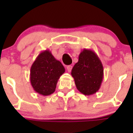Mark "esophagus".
<instances>
[{"mask_svg":"<svg viewBox=\"0 0 133 133\" xmlns=\"http://www.w3.org/2000/svg\"><path fill=\"white\" fill-rule=\"evenodd\" d=\"M72 68H73V66H72V65H68V66H67V70H68V72H71Z\"/></svg>","mask_w":133,"mask_h":133,"instance_id":"obj_1","label":"esophagus"}]
</instances>
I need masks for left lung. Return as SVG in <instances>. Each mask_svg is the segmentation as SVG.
Returning a JSON list of instances; mask_svg holds the SVG:
<instances>
[{
    "label": "left lung",
    "instance_id": "1",
    "mask_svg": "<svg viewBox=\"0 0 133 133\" xmlns=\"http://www.w3.org/2000/svg\"><path fill=\"white\" fill-rule=\"evenodd\" d=\"M76 88L85 95L96 93L100 89L104 77V68L97 55L91 49H84L78 61L71 70Z\"/></svg>",
    "mask_w": 133,
    "mask_h": 133
}]
</instances>
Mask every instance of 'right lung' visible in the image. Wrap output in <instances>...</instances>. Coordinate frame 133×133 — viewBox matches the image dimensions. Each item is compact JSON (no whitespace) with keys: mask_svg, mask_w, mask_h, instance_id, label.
Masks as SVG:
<instances>
[{"mask_svg":"<svg viewBox=\"0 0 133 133\" xmlns=\"http://www.w3.org/2000/svg\"><path fill=\"white\" fill-rule=\"evenodd\" d=\"M64 72L62 63L46 49L38 55L31 67V84L35 91L48 96L55 92L57 82Z\"/></svg>","mask_w":133,"mask_h":133,"instance_id":"right-lung-1","label":"right lung"}]
</instances>
